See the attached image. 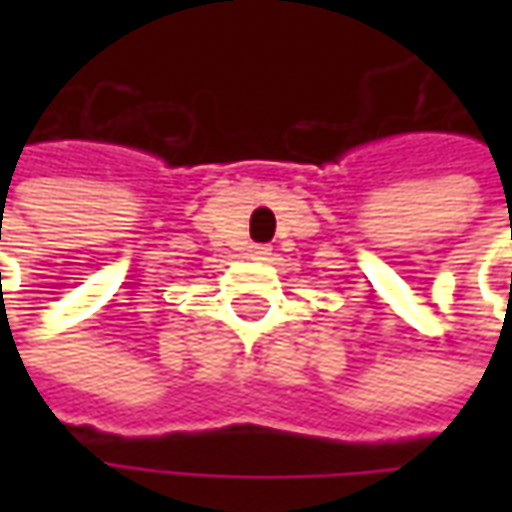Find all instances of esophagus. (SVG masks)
I'll return each mask as SVG.
<instances>
[{
	"instance_id": "1",
	"label": "esophagus",
	"mask_w": 512,
	"mask_h": 512,
	"mask_svg": "<svg viewBox=\"0 0 512 512\" xmlns=\"http://www.w3.org/2000/svg\"><path fill=\"white\" fill-rule=\"evenodd\" d=\"M250 253H253L256 259H267V256H270V247H267V245H253V250H250Z\"/></svg>"
}]
</instances>
